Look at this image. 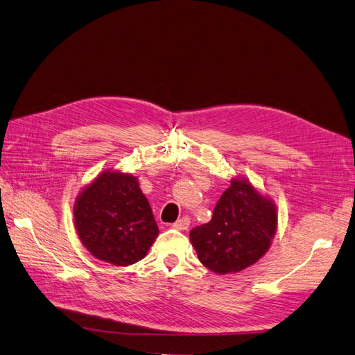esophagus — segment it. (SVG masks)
<instances>
[{
    "label": "esophagus",
    "instance_id": "obj_1",
    "mask_svg": "<svg viewBox=\"0 0 355 355\" xmlns=\"http://www.w3.org/2000/svg\"><path fill=\"white\" fill-rule=\"evenodd\" d=\"M189 225H190V218H189V216H181L180 220H177L174 223L173 227L177 228V230H180V232H184V230H187Z\"/></svg>",
    "mask_w": 355,
    "mask_h": 355
}]
</instances>
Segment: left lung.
<instances>
[{
    "label": "left lung",
    "mask_w": 355,
    "mask_h": 355,
    "mask_svg": "<svg viewBox=\"0 0 355 355\" xmlns=\"http://www.w3.org/2000/svg\"><path fill=\"white\" fill-rule=\"evenodd\" d=\"M276 230V205L246 178L237 177L216 203L212 220L194 227L190 240L205 267L230 274L264 257Z\"/></svg>",
    "instance_id": "8db88e82"
}]
</instances>
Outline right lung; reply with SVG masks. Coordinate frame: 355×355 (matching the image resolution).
<instances>
[{
	"label": "right lung",
	"mask_w": 355,
	"mask_h": 355,
	"mask_svg": "<svg viewBox=\"0 0 355 355\" xmlns=\"http://www.w3.org/2000/svg\"><path fill=\"white\" fill-rule=\"evenodd\" d=\"M75 227L89 254L125 267L146 257L159 234L147 198L132 174L103 171L78 194Z\"/></svg>",
	"instance_id": "right-lung-1"
}]
</instances>
